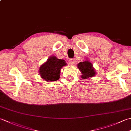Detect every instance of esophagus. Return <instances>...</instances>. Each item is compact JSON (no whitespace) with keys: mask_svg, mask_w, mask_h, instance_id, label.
Here are the masks:
<instances>
[{"mask_svg":"<svg viewBox=\"0 0 131 131\" xmlns=\"http://www.w3.org/2000/svg\"><path fill=\"white\" fill-rule=\"evenodd\" d=\"M74 61L72 60H69V65H71V66L74 65Z\"/></svg>","mask_w":131,"mask_h":131,"instance_id":"esophagus-1","label":"esophagus"}]
</instances>
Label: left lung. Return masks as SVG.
Segmentation results:
<instances>
[{
	"label": "left lung",
	"mask_w": 131,
	"mask_h": 131,
	"mask_svg": "<svg viewBox=\"0 0 131 131\" xmlns=\"http://www.w3.org/2000/svg\"><path fill=\"white\" fill-rule=\"evenodd\" d=\"M78 68L81 72V78L83 79H87L89 78H92L96 75V72L93 65L87 58L77 65Z\"/></svg>",
	"instance_id": "left-lung-1"
}]
</instances>
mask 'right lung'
Wrapping results in <instances>:
<instances>
[{"label":"right lung","instance_id":"right-lung-1","mask_svg":"<svg viewBox=\"0 0 131 131\" xmlns=\"http://www.w3.org/2000/svg\"><path fill=\"white\" fill-rule=\"evenodd\" d=\"M66 65L67 63L65 60L52 56L41 65L39 73L41 78L47 82L56 81L60 78L61 69Z\"/></svg>","mask_w":131,"mask_h":131}]
</instances>
